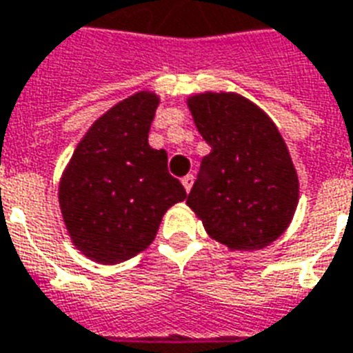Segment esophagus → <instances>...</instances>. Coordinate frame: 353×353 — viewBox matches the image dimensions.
Listing matches in <instances>:
<instances>
[{"instance_id":"esophagus-1","label":"esophagus","mask_w":353,"mask_h":353,"mask_svg":"<svg viewBox=\"0 0 353 353\" xmlns=\"http://www.w3.org/2000/svg\"><path fill=\"white\" fill-rule=\"evenodd\" d=\"M182 186L186 188V192H190L192 186H194V174H186V176L182 179Z\"/></svg>"}]
</instances>
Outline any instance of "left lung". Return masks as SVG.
<instances>
[{
  "instance_id": "1",
  "label": "left lung",
  "mask_w": 353,
  "mask_h": 353,
  "mask_svg": "<svg viewBox=\"0 0 353 353\" xmlns=\"http://www.w3.org/2000/svg\"><path fill=\"white\" fill-rule=\"evenodd\" d=\"M188 107L210 146L188 207L231 250H259L276 241L299 201L297 171L276 125L236 94L194 95Z\"/></svg>"
}]
</instances>
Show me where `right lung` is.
Wrapping results in <instances>:
<instances>
[{
    "instance_id": "obj_1",
    "label": "right lung",
    "mask_w": 353,
    "mask_h": 353,
    "mask_svg": "<svg viewBox=\"0 0 353 353\" xmlns=\"http://www.w3.org/2000/svg\"><path fill=\"white\" fill-rule=\"evenodd\" d=\"M158 95L139 92L101 118L73 152L60 182L71 241L86 258L120 263L150 246L161 216L186 199L169 174L167 152L148 145Z\"/></svg>"
}]
</instances>
